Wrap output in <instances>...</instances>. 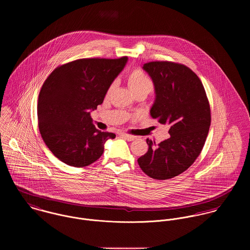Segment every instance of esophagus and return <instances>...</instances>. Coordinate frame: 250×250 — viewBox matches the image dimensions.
Listing matches in <instances>:
<instances>
[{"label": "esophagus", "mask_w": 250, "mask_h": 250, "mask_svg": "<svg viewBox=\"0 0 250 250\" xmlns=\"http://www.w3.org/2000/svg\"><path fill=\"white\" fill-rule=\"evenodd\" d=\"M120 137H121V138H123V139H125V140H127V141H129V142L134 141V140L136 139V137H135V136L128 135V134H120Z\"/></svg>", "instance_id": "esophagus-1"}]
</instances>
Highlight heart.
I'll return each mask as SVG.
<instances>
[{
	"label": "heart",
	"instance_id": "b5f03b06",
	"mask_svg": "<svg viewBox=\"0 0 250 250\" xmlns=\"http://www.w3.org/2000/svg\"><path fill=\"white\" fill-rule=\"evenodd\" d=\"M128 83L136 94L141 91H147L150 93L154 87V83L150 78V76L140 68H136L129 73ZM113 88H114V83H111L107 87V95L111 93Z\"/></svg>",
	"mask_w": 250,
	"mask_h": 250
}]
</instances>
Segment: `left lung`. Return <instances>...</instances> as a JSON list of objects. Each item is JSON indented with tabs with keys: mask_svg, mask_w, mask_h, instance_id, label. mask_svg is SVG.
Segmentation results:
<instances>
[{
	"mask_svg": "<svg viewBox=\"0 0 250 250\" xmlns=\"http://www.w3.org/2000/svg\"><path fill=\"white\" fill-rule=\"evenodd\" d=\"M143 69L156 91L151 117L167 125L170 137L158 144L147 139L148 151L138 163L149 177L167 180L186 171L200 155L211 125V108L200 79L188 66L150 62Z\"/></svg>",
	"mask_w": 250,
	"mask_h": 250,
	"instance_id": "left-lung-1",
	"label": "left lung"
}]
</instances>
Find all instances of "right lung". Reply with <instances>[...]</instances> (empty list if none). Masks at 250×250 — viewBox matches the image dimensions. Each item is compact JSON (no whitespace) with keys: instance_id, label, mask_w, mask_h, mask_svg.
Here are the masks:
<instances>
[{"instance_id":"obj_1","label":"right lung","mask_w":250,"mask_h":250,"mask_svg":"<svg viewBox=\"0 0 250 250\" xmlns=\"http://www.w3.org/2000/svg\"><path fill=\"white\" fill-rule=\"evenodd\" d=\"M127 57L80 59L58 66L38 96V128L43 142L62 163L84 167L97 161L115 135L101 132L90 111L104 101L108 85L124 68Z\"/></svg>"}]
</instances>
